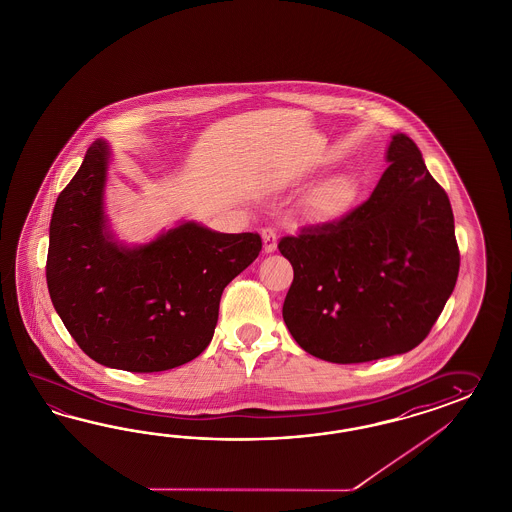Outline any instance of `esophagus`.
I'll return each instance as SVG.
<instances>
[{"instance_id":"1","label":"esophagus","mask_w":512,"mask_h":512,"mask_svg":"<svg viewBox=\"0 0 512 512\" xmlns=\"http://www.w3.org/2000/svg\"><path fill=\"white\" fill-rule=\"evenodd\" d=\"M263 244L264 251H266V253H272V251H276L277 235L276 231H274L272 227H266V229H263Z\"/></svg>"}]
</instances>
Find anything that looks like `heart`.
I'll return each mask as SVG.
<instances>
[{"label": "heart", "instance_id": "b5f03b06", "mask_svg": "<svg viewBox=\"0 0 512 512\" xmlns=\"http://www.w3.org/2000/svg\"><path fill=\"white\" fill-rule=\"evenodd\" d=\"M350 197V182L348 180H339L332 184L330 188H326L324 192H320L315 199V208L324 210V212H332L337 208L343 207Z\"/></svg>", "mask_w": 512, "mask_h": 512}]
</instances>
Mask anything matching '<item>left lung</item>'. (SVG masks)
<instances>
[{
	"instance_id": "obj_1",
	"label": "left lung",
	"mask_w": 512,
	"mask_h": 512,
	"mask_svg": "<svg viewBox=\"0 0 512 512\" xmlns=\"http://www.w3.org/2000/svg\"><path fill=\"white\" fill-rule=\"evenodd\" d=\"M387 162L367 201L277 244L294 270L283 320L320 360L365 363L412 350L455 289L449 197L408 136H393Z\"/></svg>"
}]
</instances>
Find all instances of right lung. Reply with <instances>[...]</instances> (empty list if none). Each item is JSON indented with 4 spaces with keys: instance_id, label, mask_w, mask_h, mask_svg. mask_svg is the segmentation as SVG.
<instances>
[{
    "instance_id": "obj_1",
    "label": "right lung",
    "mask_w": 512,
    "mask_h": 512,
    "mask_svg": "<svg viewBox=\"0 0 512 512\" xmlns=\"http://www.w3.org/2000/svg\"><path fill=\"white\" fill-rule=\"evenodd\" d=\"M110 149L95 141L59 194L46 283L57 315L100 365L158 373L212 341L223 289L263 248L259 233L225 235L182 223L145 246L111 240L102 208Z\"/></svg>"
}]
</instances>
